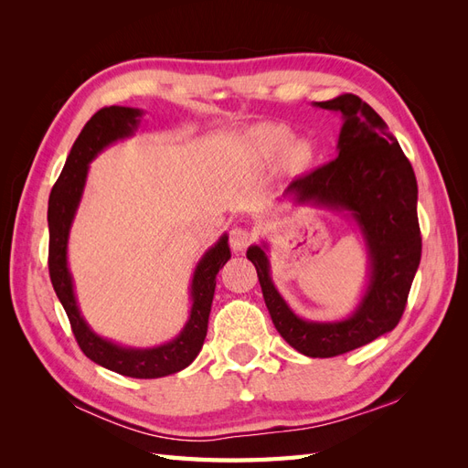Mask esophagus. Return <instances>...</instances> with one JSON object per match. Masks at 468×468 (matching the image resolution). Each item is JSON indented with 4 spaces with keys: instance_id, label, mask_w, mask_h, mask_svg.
Masks as SVG:
<instances>
[{
    "instance_id": "1",
    "label": "esophagus",
    "mask_w": 468,
    "mask_h": 468,
    "mask_svg": "<svg viewBox=\"0 0 468 468\" xmlns=\"http://www.w3.org/2000/svg\"><path fill=\"white\" fill-rule=\"evenodd\" d=\"M251 242V232L244 226H232L230 230V248L234 251H244Z\"/></svg>"
}]
</instances>
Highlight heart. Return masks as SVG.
<instances>
[{"label": "heart", "mask_w": 468, "mask_h": 468, "mask_svg": "<svg viewBox=\"0 0 468 468\" xmlns=\"http://www.w3.org/2000/svg\"><path fill=\"white\" fill-rule=\"evenodd\" d=\"M251 148L263 160L279 158L287 174L299 176L314 162V146L308 140H292V133L282 124H261L250 134Z\"/></svg>", "instance_id": "heart-1"}]
</instances>
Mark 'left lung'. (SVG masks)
Listing matches in <instances>:
<instances>
[{
  "label": "left lung",
  "instance_id": "left-lung-1",
  "mask_svg": "<svg viewBox=\"0 0 468 468\" xmlns=\"http://www.w3.org/2000/svg\"><path fill=\"white\" fill-rule=\"evenodd\" d=\"M314 107L342 112L337 158L294 179L282 193L296 205L346 212L365 239L369 275L359 304L344 320L316 322L292 313L273 285L267 244L248 248L277 332L306 357H335L371 344L400 322L421 258L418 183L399 140L361 97L344 93Z\"/></svg>",
  "mask_w": 468,
  "mask_h": 468
}]
</instances>
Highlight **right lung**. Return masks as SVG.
Masks as SVG:
<instances>
[{
    "label": "right lung",
    "mask_w": 468,
    "mask_h": 468,
    "mask_svg": "<svg viewBox=\"0 0 468 468\" xmlns=\"http://www.w3.org/2000/svg\"><path fill=\"white\" fill-rule=\"evenodd\" d=\"M140 117H143L140 109L119 105L105 107L95 112L76 138L48 199V271L56 296L72 324L78 346L93 363L124 377L160 378L186 369L199 356L207 337L217 273L230 260L229 236L222 234L195 267L191 279V313L183 330L172 342L155 347H126L97 335L81 314L74 292V279L68 267L69 229H72L83 187H86L90 164L107 146L133 136L140 124Z\"/></svg>",
    "instance_id": "right-lung-1"
}]
</instances>
